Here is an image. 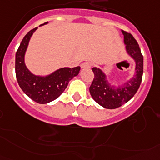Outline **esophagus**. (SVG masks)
I'll return each instance as SVG.
<instances>
[{
    "mask_svg": "<svg viewBox=\"0 0 160 160\" xmlns=\"http://www.w3.org/2000/svg\"><path fill=\"white\" fill-rule=\"evenodd\" d=\"M91 66H92V64H90V63H88V62H83V63H82L81 64V68H91Z\"/></svg>",
    "mask_w": 160,
    "mask_h": 160,
    "instance_id": "esophagus-1",
    "label": "esophagus"
}]
</instances>
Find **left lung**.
Wrapping results in <instances>:
<instances>
[{
	"instance_id": "1",
	"label": "left lung",
	"mask_w": 160,
	"mask_h": 160,
	"mask_svg": "<svg viewBox=\"0 0 160 160\" xmlns=\"http://www.w3.org/2000/svg\"><path fill=\"white\" fill-rule=\"evenodd\" d=\"M122 32L124 36L127 53L136 63V72L130 80L122 85L115 87L109 83L106 75L101 68H92L95 77L89 88L90 94L96 103L105 109H116L130 101L139 89L142 80L143 55L139 45L132 34L122 30Z\"/></svg>"
}]
</instances>
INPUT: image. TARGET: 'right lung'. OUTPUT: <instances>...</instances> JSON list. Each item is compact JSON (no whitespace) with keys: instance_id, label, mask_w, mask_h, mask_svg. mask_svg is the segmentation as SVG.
Wrapping results in <instances>:
<instances>
[{"instance_id":"add662e5","label":"right lung","mask_w":160,"mask_h":160,"mask_svg":"<svg viewBox=\"0 0 160 160\" xmlns=\"http://www.w3.org/2000/svg\"><path fill=\"white\" fill-rule=\"evenodd\" d=\"M37 29L35 28L28 32L21 42L15 55V73L18 85L25 94L37 103L47 104L64 92L69 81L79 73L80 67L59 68L47 76L32 73L26 67L24 56L31 37Z\"/></svg>"}]
</instances>
